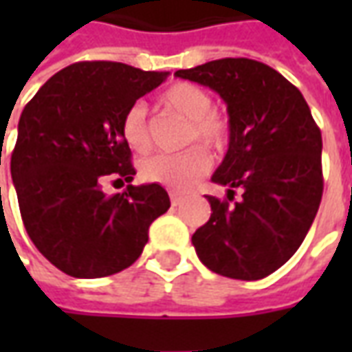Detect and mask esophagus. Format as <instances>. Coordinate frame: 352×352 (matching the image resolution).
Listing matches in <instances>:
<instances>
[{"mask_svg": "<svg viewBox=\"0 0 352 352\" xmlns=\"http://www.w3.org/2000/svg\"><path fill=\"white\" fill-rule=\"evenodd\" d=\"M183 196H179V194H171V206L177 207V206H181L183 204Z\"/></svg>", "mask_w": 352, "mask_h": 352, "instance_id": "34e87169", "label": "esophagus"}]
</instances>
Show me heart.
<instances>
[{
  "label": "heart",
  "instance_id": "1",
  "mask_svg": "<svg viewBox=\"0 0 352 352\" xmlns=\"http://www.w3.org/2000/svg\"><path fill=\"white\" fill-rule=\"evenodd\" d=\"M158 105L166 113L188 124L184 145L199 143L211 151H224L230 141V120L213 107V96L194 82H173L158 96ZM122 138L133 153L145 154L153 148V135L143 105H133L122 118ZM211 168L209 154L192 146L186 153L168 156L158 154L141 164V177L146 183L162 184L169 190L183 192L199 181Z\"/></svg>",
  "mask_w": 352,
  "mask_h": 352
}]
</instances>
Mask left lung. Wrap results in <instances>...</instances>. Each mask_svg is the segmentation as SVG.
<instances>
[{
	"mask_svg": "<svg viewBox=\"0 0 352 352\" xmlns=\"http://www.w3.org/2000/svg\"><path fill=\"white\" fill-rule=\"evenodd\" d=\"M175 75L213 88L230 115L228 153L211 177L228 186V199L207 196L211 217L192 245L211 272L264 279L300 249L315 221L324 188L320 130L302 92L262 62L222 58Z\"/></svg>",
	"mask_w": 352,
	"mask_h": 352,
	"instance_id": "left-lung-1",
	"label": "left lung"
}]
</instances>
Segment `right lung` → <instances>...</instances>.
Segmentation results:
<instances>
[{
  "instance_id": "obj_1",
  "label": "right lung",
  "mask_w": 352,
  "mask_h": 352,
  "mask_svg": "<svg viewBox=\"0 0 352 352\" xmlns=\"http://www.w3.org/2000/svg\"><path fill=\"white\" fill-rule=\"evenodd\" d=\"M168 75L77 62L52 75L22 111L12 183L28 236L60 272L98 279L130 267L148 226L169 209L160 184H128L113 196L101 190L105 177L130 183L135 175L122 118Z\"/></svg>"
}]
</instances>
